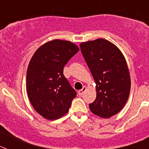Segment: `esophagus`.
<instances>
[{"mask_svg": "<svg viewBox=\"0 0 149 149\" xmlns=\"http://www.w3.org/2000/svg\"><path fill=\"white\" fill-rule=\"evenodd\" d=\"M86 90V86H83V89H81V90L78 91V95H82L83 94H84V93L85 92V91Z\"/></svg>", "mask_w": 149, "mask_h": 149, "instance_id": "obj_1", "label": "esophagus"}]
</instances>
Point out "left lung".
Listing matches in <instances>:
<instances>
[{
  "label": "left lung",
  "instance_id": "left-lung-1",
  "mask_svg": "<svg viewBox=\"0 0 149 149\" xmlns=\"http://www.w3.org/2000/svg\"><path fill=\"white\" fill-rule=\"evenodd\" d=\"M81 53L96 84V99L91 112L110 118L123 108L131 90V77L125 58L108 40L97 39L80 44Z\"/></svg>",
  "mask_w": 149,
  "mask_h": 149
}]
</instances>
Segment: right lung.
<instances>
[{"instance_id":"right-lung-1","label":"right lung","mask_w":149,"mask_h":149,"mask_svg":"<svg viewBox=\"0 0 149 149\" xmlns=\"http://www.w3.org/2000/svg\"><path fill=\"white\" fill-rule=\"evenodd\" d=\"M78 51L69 41L54 39L40 46L30 60L27 96L36 111L45 119L55 120L66 114L77 95L63 75V68Z\"/></svg>"}]
</instances>
